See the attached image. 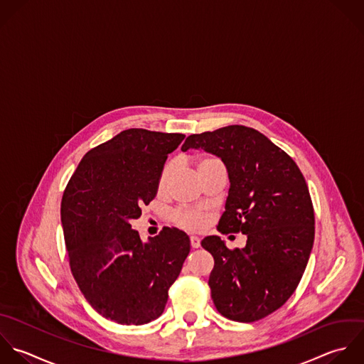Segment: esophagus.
<instances>
[{
	"label": "esophagus",
	"mask_w": 364,
	"mask_h": 364,
	"mask_svg": "<svg viewBox=\"0 0 364 364\" xmlns=\"http://www.w3.org/2000/svg\"><path fill=\"white\" fill-rule=\"evenodd\" d=\"M190 244H191V247H193V248H200L201 241H200V238H198V237H190Z\"/></svg>",
	"instance_id": "1"
}]
</instances>
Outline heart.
<instances>
[{
    "label": "heart",
    "mask_w": 364,
    "mask_h": 364,
    "mask_svg": "<svg viewBox=\"0 0 364 364\" xmlns=\"http://www.w3.org/2000/svg\"><path fill=\"white\" fill-rule=\"evenodd\" d=\"M220 161L215 160V159H211V157H204V159H200L198 163H197V170L200 174H203L208 167L214 166V164H218ZM174 173V163L173 161H168L164 164L160 176H159V181H157V190L159 191H163L168 183V180L171 178ZM171 221L174 224H177L178 227L181 228H186V230H200L204 227L205 224V217L198 213V211H193V210H176L171 213Z\"/></svg>",
    "instance_id": "obj_1"
}]
</instances>
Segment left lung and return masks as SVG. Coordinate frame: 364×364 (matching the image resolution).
Segmentation results:
<instances>
[{"label":"left lung","instance_id":"obj_1","mask_svg":"<svg viewBox=\"0 0 364 364\" xmlns=\"http://www.w3.org/2000/svg\"><path fill=\"white\" fill-rule=\"evenodd\" d=\"M218 156L230 191L217 230L242 232L245 248L228 250L220 237L201 241L214 258L208 285L217 311L235 322H257L295 292L315 240V213L305 177L282 149L241 124L191 134L181 150Z\"/></svg>","mask_w":364,"mask_h":364}]
</instances>
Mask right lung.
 <instances>
[{
	"instance_id": "obj_1",
	"label": "right lung",
	"mask_w": 364,
	"mask_h": 364,
	"mask_svg": "<svg viewBox=\"0 0 364 364\" xmlns=\"http://www.w3.org/2000/svg\"><path fill=\"white\" fill-rule=\"evenodd\" d=\"M184 137L123 130L83 156L63 191L60 221L72 275L109 321L137 326L157 319L190 252L187 234L177 228L164 227L144 244L130 225L156 197L167 156Z\"/></svg>"
}]
</instances>
